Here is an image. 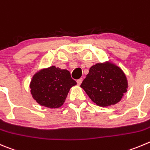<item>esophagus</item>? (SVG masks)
Listing matches in <instances>:
<instances>
[{"mask_svg": "<svg viewBox=\"0 0 150 150\" xmlns=\"http://www.w3.org/2000/svg\"><path fill=\"white\" fill-rule=\"evenodd\" d=\"M83 81V79L82 78H80V79H78V81H77V83H78V86H80L81 84V83H82Z\"/></svg>", "mask_w": 150, "mask_h": 150, "instance_id": "1", "label": "esophagus"}]
</instances>
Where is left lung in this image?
<instances>
[{
  "label": "left lung",
  "mask_w": 150,
  "mask_h": 150,
  "mask_svg": "<svg viewBox=\"0 0 150 150\" xmlns=\"http://www.w3.org/2000/svg\"><path fill=\"white\" fill-rule=\"evenodd\" d=\"M81 87L96 105L108 107L122 100L128 83L122 69L108 62L91 67Z\"/></svg>",
  "instance_id": "1"
}]
</instances>
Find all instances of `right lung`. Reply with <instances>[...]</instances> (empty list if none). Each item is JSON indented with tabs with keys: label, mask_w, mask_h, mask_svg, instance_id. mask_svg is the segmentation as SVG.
Here are the masks:
<instances>
[{
	"label": "right lung",
	"mask_w": 150,
	"mask_h": 150,
	"mask_svg": "<svg viewBox=\"0 0 150 150\" xmlns=\"http://www.w3.org/2000/svg\"><path fill=\"white\" fill-rule=\"evenodd\" d=\"M76 84L69 71L51 66L33 75L30 83V94L40 105L58 108L64 104L69 89Z\"/></svg>",
	"instance_id": "1"
}]
</instances>
